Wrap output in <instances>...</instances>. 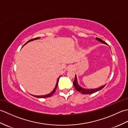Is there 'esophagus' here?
Listing matches in <instances>:
<instances>
[{
    "mask_svg": "<svg viewBox=\"0 0 128 128\" xmlns=\"http://www.w3.org/2000/svg\"><path fill=\"white\" fill-rule=\"evenodd\" d=\"M72 66H68V70H69V69H71L72 68Z\"/></svg>",
    "mask_w": 128,
    "mask_h": 128,
    "instance_id": "obj_1",
    "label": "esophagus"
}]
</instances>
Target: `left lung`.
I'll use <instances>...</instances> for the list:
<instances>
[{"mask_svg": "<svg viewBox=\"0 0 128 128\" xmlns=\"http://www.w3.org/2000/svg\"><path fill=\"white\" fill-rule=\"evenodd\" d=\"M96 40H98V41L101 42L102 43H103V44H107V43H106V42H104L102 40L99 38L96 37ZM73 85H74L75 89L76 90V91H78V92H80L81 94H91L94 93V92H97V91L100 90H102L106 86V85H104L100 87V88H94V89L84 88H82V87H81L78 84V80H77V77H76V75H75V80L74 81V82H73Z\"/></svg>", "mask_w": 128, "mask_h": 128, "instance_id": "8db88e82", "label": "left lung"}]
</instances>
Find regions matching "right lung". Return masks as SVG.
Returning <instances> with one entry per match:
<instances>
[{"label": "right lung", "instance_id": "right-lung-1", "mask_svg": "<svg viewBox=\"0 0 128 128\" xmlns=\"http://www.w3.org/2000/svg\"><path fill=\"white\" fill-rule=\"evenodd\" d=\"M39 38H40V37H37V38H34V39H32V40H29L28 41V42H27L25 43V44H24V46H25L26 44H27V43H28V42H30L32 41V40H37V39H39ZM60 77V76H59V77L58 78V79H57L56 83V85L55 88H54L53 90V91H52L51 92H50V94H45V95H40V96H36V95H32V94H31V95H32V96H33L35 97H37V98H47V97H50L51 96H52L53 94L54 93V92H56V88H57V86H58V81H59V79Z\"/></svg>", "mask_w": 128, "mask_h": 128}]
</instances>
